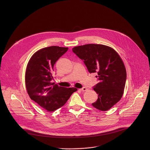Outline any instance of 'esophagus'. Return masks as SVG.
I'll list each match as a JSON object with an SVG mask.
<instances>
[{"label": "esophagus", "instance_id": "34e87169", "mask_svg": "<svg viewBox=\"0 0 150 150\" xmlns=\"http://www.w3.org/2000/svg\"><path fill=\"white\" fill-rule=\"evenodd\" d=\"M87 90H88L87 88H86V87H83V88H82L80 90L82 91H87Z\"/></svg>", "mask_w": 150, "mask_h": 150}]
</instances>
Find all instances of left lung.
<instances>
[{
	"instance_id": "8db88e82",
	"label": "left lung",
	"mask_w": 150,
	"mask_h": 150,
	"mask_svg": "<svg viewBox=\"0 0 150 150\" xmlns=\"http://www.w3.org/2000/svg\"><path fill=\"white\" fill-rule=\"evenodd\" d=\"M72 51L90 73L97 75L98 83L93 89L98 96L93 106L101 111L109 110L121 99L125 87L126 71L120 56L113 48L103 45L76 46Z\"/></svg>"
}]
</instances>
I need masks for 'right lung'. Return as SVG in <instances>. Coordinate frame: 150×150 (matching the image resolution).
<instances>
[{"label": "right lung", "mask_w": 150, "mask_h": 150, "mask_svg": "<svg viewBox=\"0 0 150 150\" xmlns=\"http://www.w3.org/2000/svg\"><path fill=\"white\" fill-rule=\"evenodd\" d=\"M68 50L59 46L41 49L33 54L27 64L25 76L27 93L31 100L48 112L60 108L77 91L75 87H60L52 82L53 66Z\"/></svg>", "instance_id": "add662e5"}]
</instances>
